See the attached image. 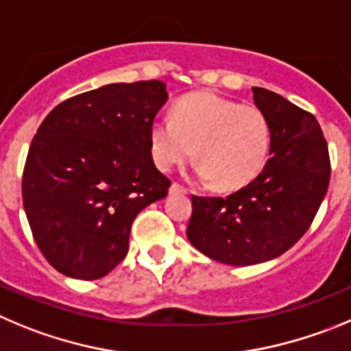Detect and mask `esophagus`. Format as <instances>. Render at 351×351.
Returning a JSON list of instances; mask_svg holds the SVG:
<instances>
[{
	"instance_id": "esophagus-1",
	"label": "esophagus",
	"mask_w": 351,
	"mask_h": 351,
	"mask_svg": "<svg viewBox=\"0 0 351 351\" xmlns=\"http://www.w3.org/2000/svg\"><path fill=\"white\" fill-rule=\"evenodd\" d=\"M169 192H173V194H186V192H189V189H186L185 185H182V183L173 182V185L169 186Z\"/></svg>"
}]
</instances>
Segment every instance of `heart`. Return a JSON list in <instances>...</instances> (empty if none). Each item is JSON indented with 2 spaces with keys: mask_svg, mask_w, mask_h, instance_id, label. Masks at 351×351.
<instances>
[{
  "mask_svg": "<svg viewBox=\"0 0 351 351\" xmlns=\"http://www.w3.org/2000/svg\"><path fill=\"white\" fill-rule=\"evenodd\" d=\"M150 149L165 171L183 165L194 150L199 176L211 178L221 191H235L263 169L270 152V124L258 107L194 93L173 106V119L152 124Z\"/></svg>",
  "mask_w": 351,
  "mask_h": 351,
  "instance_id": "b5f03b06",
  "label": "heart"
}]
</instances>
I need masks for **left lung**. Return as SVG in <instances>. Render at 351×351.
Returning <instances> with one entry per match:
<instances>
[{
    "label": "left lung",
    "mask_w": 351,
    "mask_h": 351,
    "mask_svg": "<svg viewBox=\"0 0 351 351\" xmlns=\"http://www.w3.org/2000/svg\"><path fill=\"white\" fill-rule=\"evenodd\" d=\"M253 98L270 124L271 157L227 197L192 195L186 225L195 250L235 267L291 250L312 225L330 178L329 149L313 114L265 88H253Z\"/></svg>",
    "instance_id": "left-lung-1"
}]
</instances>
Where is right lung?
<instances>
[{
	"mask_svg": "<svg viewBox=\"0 0 351 351\" xmlns=\"http://www.w3.org/2000/svg\"><path fill=\"white\" fill-rule=\"evenodd\" d=\"M162 81L107 84L58 104L39 124L22 175V201L43 256L72 279L95 280L128 253L131 223L166 197L150 128Z\"/></svg>",
	"mask_w": 351,
	"mask_h": 351,
	"instance_id": "add662e5",
	"label": "right lung"
}]
</instances>
